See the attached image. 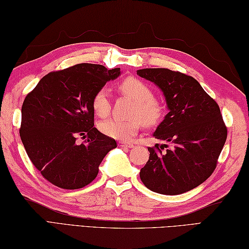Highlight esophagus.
I'll return each instance as SVG.
<instances>
[{"instance_id":"obj_1","label":"esophagus","mask_w":249,"mask_h":249,"mask_svg":"<svg viewBox=\"0 0 249 249\" xmlns=\"http://www.w3.org/2000/svg\"><path fill=\"white\" fill-rule=\"evenodd\" d=\"M118 146L119 147H129V148H131V147H133L134 145L133 144H131V143H125V142H120L118 143Z\"/></svg>"}]
</instances>
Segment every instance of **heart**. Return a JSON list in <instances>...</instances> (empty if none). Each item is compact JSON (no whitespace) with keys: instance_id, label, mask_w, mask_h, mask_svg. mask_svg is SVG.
<instances>
[{"instance_id":"b5f03b06","label":"heart","mask_w":249,"mask_h":249,"mask_svg":"<svg viewBox=\"0 0 249 249\" xmlns=\"http://www.w3.org/2000/svg\"><path fill=\"white\" fill-rule=\"evenodd\" d=\"M120 92L134 101L131 109L130 120L110 118L100 124V129L107 137L115 140L128 141L138 132L141 120L145 124H154L160 119L161 105L154 100V93L144 82L137 78H128L119 84ZM93 110L100 117H106L110 110V100L107 89L102 88L96 91L92 100Z\"/></svg>"}]
</instances>
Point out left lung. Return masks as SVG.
Masks as SVG:
<instances>
[{
    "label": "left lung",
    "mask_w": 249,
    "mask_h": 249,
    "mask_svg": "<svg viewBox=\"0 0 249 249\" xmlns=\"http://www.w3.org/2000/svg\"><path fill=\"white\" fill-rule=\"evenodd\" d=\"M140 77L154 82L169 112L153 137L171 145L148 147L149 159L140 171L144 185L163 195L185 193L200 185L215 169L228 130L217 103L197 80L167 68H145Z\"/></svg>",
    "instance_id": "1"
}]
</instances>
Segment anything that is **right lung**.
Segmentation results:
<instances>
[{"label": "right lung", "mask_w": 249, "mask_h": 249, "mask_svg": "<svg viewBox=\"0 0 249 249\" xmlns=\"http://www.w3.org/2000/svg\"><path fill=\"white\" fill-rule=\"evenodd\" d=\"M120 68L78 64L50 72L28 94L21 107V142L35 167L52 184L77 190L95 179L114 139L94 128L92 100ZM80 135L87 140L79 144Z\"/></svg>", "instance_id": "obj_1"}]
</instances>
